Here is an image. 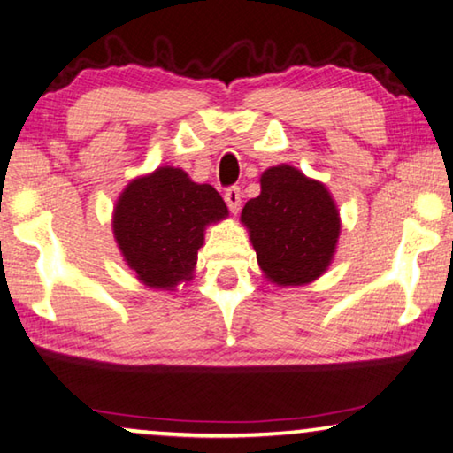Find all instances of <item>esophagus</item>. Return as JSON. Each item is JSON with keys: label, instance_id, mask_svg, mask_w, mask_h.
I'll use <instances>...</instances> for the list:
<instances>
[{"label": "esophagus", "instance_id": "esophagus-1", "mask_svg": "<svg viewBox=\"0 0 453 453\" xmlns=\"http://www.w3.org/2000/svg\"><path fill=\"white\" fill-rule=\"evenodd\" d=\"M224 199L229 207V211L232 213H238L240 211V203H242V191L238 185H232V188H227L224 193Z\"/></svg>", "mask_w": 453, "mask_h": 453}]
</instances>
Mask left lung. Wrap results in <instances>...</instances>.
<instances>
[{
  "mask_svg": "<svg viewBox=\"0 0 453 453\" xmlns=\"http://www.w3.org/2000/svg\"><path fill=\"white\" fill-rule=\"evenodd\" d=\"M262 193L242 210L257 264L272 282L298 286L317 280L333 260L341 219L326 188L290 165L260 179Z\"/></svg>",
  "mask_w": 453,
  "mask_h": 453,
  "instance_id": "1",
  "label": "left lung"
}]
</instances>
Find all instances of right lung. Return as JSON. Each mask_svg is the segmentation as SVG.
<instances>
[{"mask_svg":"<svg viewBox=\"0 0 453 453\" xmlns=\"http://www.w3.org/2000/svg\"><path fill=\"white\" fill-rule=\"evenodd\" d=\"M227 207L211 185H197L175 167L134 179L114 207V238L136 278L150 288L188 282L203 246L207 224Z\"/></svg>","mask_w":453,"mask_h":453,"instance_id":"obj_1","label":"right lung"}]
</instances>
